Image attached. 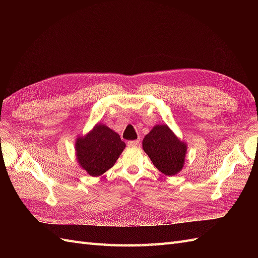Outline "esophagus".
Instances as JSON below:
<instances>
[{
	"label": "esophagus",
	"mask_w": 258,
	"mask_h": 258,
	"mask_svg": "<svg viewBox=\"0 0 258 258\" xmlns=\"http://www.w3.org/2000/svg\"><path fill=\"white\" fill-rule=\"evenodd\" d=\"M140 144V141L139 140H134V141H128L127 145L130 146V147H135V146H138Z\"/></svg>",
	"instance_id": "obj_1"
}]
</instances>
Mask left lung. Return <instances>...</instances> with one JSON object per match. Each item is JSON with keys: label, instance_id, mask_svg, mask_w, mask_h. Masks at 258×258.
<instances>
[{"label": "left lung", "instance_id": "left-lung-1", "mask_svg": "<svg viewBox=\"0 0 258 258\" xmlns=\"http://www.w3.org/2000/svg\"><path fill=\"white\" fill-rule=\"evenodd\" d=\"M143 150L154 166L166 175H175L184 167L187 145L167 124H156L143 139Z\"/></svg>", "mask_w": 258, "mask_h": 258}]
</instances>
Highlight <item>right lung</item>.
<instances>
[{"label": "right lung", "mask_w": 258, "mask_h": 258, "mask_svg": "<svg viewBox=\"0 0 258 258\" xmlns=\"http://www.w3.org/2000/svg\"><path fill=\"white\" fill-rule=\"evenodd\" d=\"M124 147L118 134L97 123L89 134L76 139V159L89 175L99 176L115 165Z\"/></svg>", "instance_id": "1"}]
</instances>
